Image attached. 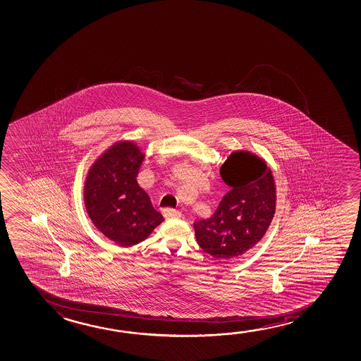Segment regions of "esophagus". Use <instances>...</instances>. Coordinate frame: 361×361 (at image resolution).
Here are the masks:
<instances>
[{"label":"esophagus","instance_id":"obj_1","mask_svg":"<svg viewBox=\"0 0 361 361\" xmlns=\"http://www.w3.org/2000/svg\"><path fill=\"white\" fill-rule=\"evenodd\" d=\"M163 213L166 218H171V219H179L182 216V213L179 210L173 209V208H167Z\"/></svg>","mask_w":361,"mask_h":361}]
</instances>
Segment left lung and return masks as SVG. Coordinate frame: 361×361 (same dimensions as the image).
<instances>
[{
    "label": "left lung",
    "mask_w": 361,
    "mask_h": 361,
    "mask_svg": "<svg viewBox=\"0 0 361 361\" xmlns=\"http://www.w3.org/2000/svg\"><path fill=\"white\" fill-rule=\"evenodd\" d=\"M221 177L231 190L214 214L194 223L195 238L205 253L229 260L255 247L268 231L276 205L274 176L253 152H231Z\"/></svg>",
    "instance_id": "left-lung-1"
}]
</instances>
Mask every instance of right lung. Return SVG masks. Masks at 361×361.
<instances>
[{
    "instance_id": "right-lung-1",
    "label": "right lung",
    "mask_w": 361,
    "mask_h": 361,
    "mask_svg": "<svg viewBox=\"0 0 361 361\" xmlns=\"http://www.w3.org/2000/svg\"><path fill=\"white\" fill-rule=\"evenodd\" d=\"M145 153L135 140L109 145L87 172L83 200L92 223L109 240L133 247L164 221L137 182Z\"/></svg>"
}]
</instances>
